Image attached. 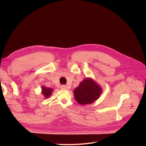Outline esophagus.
Returning a JSON list of instances; mask_svg holds the SVG:
<instances>
[{"instance_id":"obj_1","label":"esophagus","mask_w":146,"mask_h":146,"mask_svg":"<svg viewBox=\"0 0 146 146\" xmlns=\"http://www.w3.org/2000/svg\"><path fill=\"white\" fill-rule=\"evenodd\" d=\"M60 88H61V89H67V86H66V85H61V86H60Z\"/></svg>"}]
</instances>
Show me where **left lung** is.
I'll use <instances>...</instances> for the list:
<instances>
[{"instance_id": "8db88e82", "label": "left lung", "mask_w": 146, "mask_h": 146, "mask_svg": "<svg viewBox=\"0 0 146 146\" xmlns=\"http://www.w3.org/2000/svg\"><path fill=\"white\" fill-rule=\"evenodd\" d=\"M102 93L101 86L93 79H84L74 90V96L79 104L85 105L96 101Z\"/></svg>"}]
</instances>
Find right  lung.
Segmentation results:
<instances>
[{"label":"right lung","mask_w":146,"mask_h":146,"mask_svg":"<svg viewBox=\"0 0 146 146\" xmlns=\"http://www.w3.org/2000/svg\"><path fill=\"white\" fill-rule=\"evenodd\" d=\"M53 89L51 88H47L44 86H41V94L43 95L45 98H48L52 94Z\"/></svg>","instance_id":"add662e5"}]
</instances>
